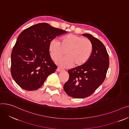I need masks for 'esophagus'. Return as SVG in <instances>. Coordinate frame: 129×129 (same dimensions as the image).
Returning a JSON list of instances; mask_svg holds the SVG:
<instances>
[{"instance_id":"esophagus-1","label":"esophagus","mask_w":129,"mask_h":129,"mask_svg":"<svg viewBox=\"0 0 129 129\" xmlns=\"http://www.w3.org/2000/svg\"><path fill=\"white\" fill-rule=\"evenodd\" d=\"M62 70H63V69L61 68V67H58L57 69V71H58V72H60V71H62Z\"/></svg>"}]
</instances>
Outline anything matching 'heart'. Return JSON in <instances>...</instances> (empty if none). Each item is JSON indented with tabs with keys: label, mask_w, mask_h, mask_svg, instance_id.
Segmentation results:
<instances>
[{
	"label": "heart",
	"mask_w": 129,
	"mask_h": 129,
	"mask_svg": "<svg viewBox=\"0 0 129 129\" xmlns=\"http://www.w3.org/2000/svg\"><path fill=\"white\" fill-rule=\"evenodd\" d=\"M93 50L91 41L73 34L61 37L58 42L52 40L49 45V51L52 59L57 61L65 54L66 56L60 59L58 64L62 66L68 67L74 64L79 66L88 60Z\"/></svg>",
	"instance_id": "b5f03b06"
}]
</instances>
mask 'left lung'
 <instances>
[{
	"instance_id": "8db88e82",
	"label": "left lung",
	"mask_w": 129,
	"mask_h": 129,
	"mask_svg": "<svg viewBox=\"0 0 129 129\" xmlns=\"http://www.w3.org/2000/svg\"><path fill=\"white\" fill-rule=\"evenodd\" d=\"M92 43L89 59L83 65L69 70V79L64 85L65 92L75 98L92 94L103 84L109 65V57L104 44L90 34L84 33Z\"/></svg>"
}]
</instances>
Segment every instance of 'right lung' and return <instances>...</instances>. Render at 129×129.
Returning a JSON list of instances; mask_svg holds the SVG:
<instances>
[{
	"label": "right lung",
	"instance_id": "add662e5",
	"mask_svg": "<svg viewBox=\"0 0 129 129\" xmlns=\"http://www.w3.org/2000/svg\"><path fill=\"white\" fill-rule=\"evenodd\" d=\"M67 32L46 23L31 26L20 34L11 55V74L16 83L26 90L41 87L57 66L52 60L49 45Z\"/></svg>",
	"mask_w": 129,
	"mask_h": 129
}]
</instances>
